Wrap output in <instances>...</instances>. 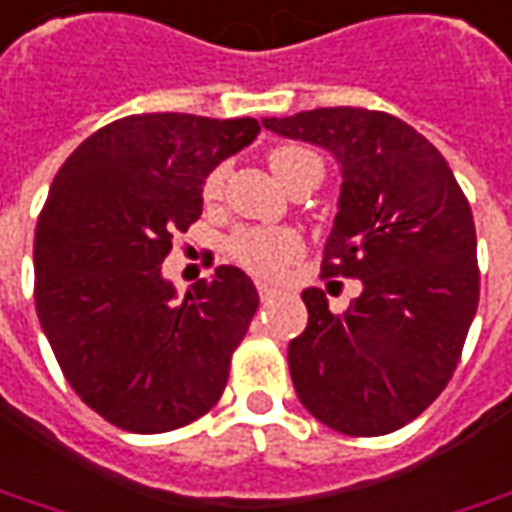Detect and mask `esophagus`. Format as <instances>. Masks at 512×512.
I'll return each mask as SVG.
<instances>
[{"mask_svg":"<svg viewBox=\"0 0 512 512\" xmlns=\"http://www.w3.org/2000/svg\"><path fill=\"white\" fill-rule=\"evenodd\" d=\"M257 294H260V300H271V297H277L280 291L269 283H257Z\"/></svg>","mask_w":512,"mask_h":512,"instance_id":"34e87169","label":"esophagus"}]
</instances>
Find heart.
Wrapping results in <instances>:
<instances>
[{"mask_svg":"<svg viewBox=\"0 0 512 512\" xmlns=\"http://www.w3.org/2000/svg\"><path fill=\"white\" fill-rule=\"evenodd\" d=\"M274 176L288 187L302 170L322 168V162L305 148H274L269 156ZM227 184V165H218L204 179V201L215 204ZM229 257L257 277H283L291 263L302 255V238L288 227H243L229 238Z\"/></svg>","mask_w":512,"mask_h":512,"instance_id":"b5f03b06","label":"heart"}]
</instances>
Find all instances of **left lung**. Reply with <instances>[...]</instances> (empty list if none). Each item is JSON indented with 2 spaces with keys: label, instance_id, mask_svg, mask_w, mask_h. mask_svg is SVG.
Segmentation results:
<instances>
[{
  "label": "left lung",
  "instance_id": "1",
  "mask_svg": "<svg viewBox=\"0 0 512 512\" xmlns=\"http://www.w3.org/2000/svg\"><path fill=\"white\" fill-rule=\"evenodd\" d=\"M280 137L314 142L342 165L322 277L361 280L333 314L305 288L308 328L288 344L302 406L333 431L378 437L415 420L451 381L479 305L471 204L443 154L387 111L269 117Z\"/></svg>",
  "mask_w": 512,
  "mask_h": 512
}]
</instances>
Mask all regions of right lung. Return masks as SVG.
Returning <instances> with one entry per match:
<instances>
[{"mask_svg": "<svg viewBox=\"0 0 512 512\" xmlns=\"http://www.w3.org/2000/svg\"><path fill=\"white\" fill-rule=\"evenodd\" d=\"M257 131L252 117L131 114L52 179L33 243L38 322L69 387L117 429H182L224 395L255 283L218 266L179 302L162 260L198 221L210 170Z\"/></svg>", "mask_w": 512, "mask_h": 512, "instance_id": "obj_1", "label": "right lung"}]
</instances>
